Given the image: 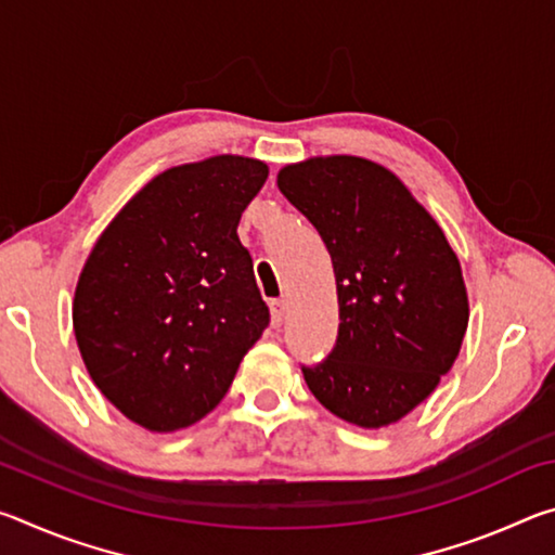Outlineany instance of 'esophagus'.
I'll list each match as a JSON object with an SVG mask.
<instances>
[{
	"instance_id": "1",
	"label": "esophagus",
	"mask_w": 555,
	"mask_h": 555,
	"mask_svg": "<svg viewBox=\"0 0 555 555\" xmlns=\"http://www.w3.org/2000/svg\"><path fill=\"white\" fill-rule=\"evenodd\" d=\"M269 308H271V321H274V325L284 323L286 311H288V300L286 298H274L269 304Z\"/></svg>"
}]
</instances>
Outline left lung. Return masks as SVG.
Masks as SVG:
<instances>
[{
    "label": "left lung",
    "instance_id": "obj_1",
    "mask_svg": "<svg viewBox=\"0 0 555 555\" xmlns=\"http://www.w3.org/2000/svg\"><path fill=\"white\" fill-rule=\"evenodd\" d=\"M331 251L340 327L304 367L337 418L384 428L426 401L460 354L469 304L457 255L397 173L362 156H313L276 176Z\"/></svg>",
    "mask_w": 555,
    "mask_h": 555
}]
</instances>
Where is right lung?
Masks as SVG:
<instances>
[{"label": "right lung", "instance_id": "right-lung-1", "mask_svg": "<svg viewBox=\"0 0 555 555\" xmlns=\"http://www.w3.org/2000/svg\"><path fill=\"white\" fill-rule=\"evenodd\" d=\"M269 166L220 154L154 176L86 259L73 331L95 387L152 434L198 424L269 325L240 218Z\"/></svg>", "mask_w": 555, "mask_h": 555}]
</instances>
